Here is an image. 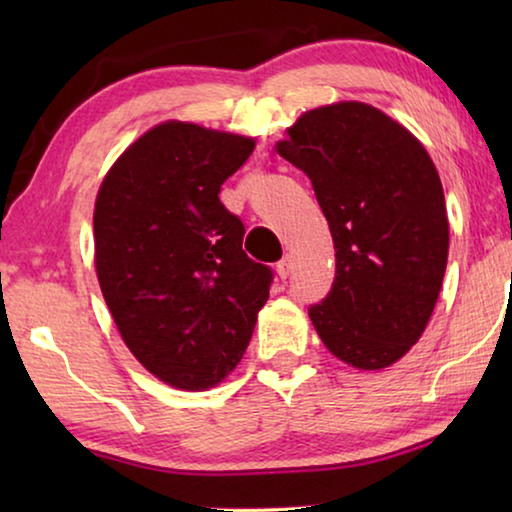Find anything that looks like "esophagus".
Instances as JSON below:
<instances>
[{"label":"esophagus","instance_id":"obj_1","mask_svg":"<svg viewBox=\"0 0 512 512\" xmlns=\"http://www.w3.org/2000/svg\"><path fill=\"white\" fill-rule=\"evenodd\" d=\"M275 268H277V275H280L282 280H287L289 273H291V259L289 257H282L280 262H277Z\"/></svg>","mask_w":512,"mask_h":512}]
</instances>
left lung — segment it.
<instances>
[{"label":"left lung","instance_id":"1","mask_svg":"<svg viewBox=\"0 0 512 512\" xmlns=\"http://www.w3.org/2000/svg\"><path fill=\"white\" fill-rule=\"evenodd\" d=\"M277 153L307 173L334 239L336 277L309 307L311 323L350 366H391L418 343L447 268L445 194L429 153L359 101L305 112Z\"/></svg>","mask_w":512,"mask_h":512}]
</instances>
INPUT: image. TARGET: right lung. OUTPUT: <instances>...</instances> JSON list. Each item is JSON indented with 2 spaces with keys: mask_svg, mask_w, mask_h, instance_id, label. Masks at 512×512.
Masks as SVG:
<instances>
[{
  "mask_svg": "<svg viewBox=\"0 0 512 512\" xmlns=\"http://www.w3.org/2000/svg\"><path fill=\"white\" fill-rule=\"evenodd\" d=\"M250 137L167 121L112 164L94 205L101 293L137 361L167 384L205 391L244 357L271 266L250 259L221 185Z\"/></svg>",
  "mask_w": 512,
  "mask_h": 512,
  "instance_id": "add662e5",
  "label": "right lung"
}]
</instances>
